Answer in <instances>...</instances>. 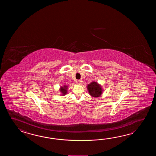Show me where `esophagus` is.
<instances>
[{"label":"esophagus","mask_w":156,"mask_h":156,"mask_svg":"<svg viewBox=\"0 0 156 156\" xmlns=\"http://www.w3.org/2000/svg\"><path fill=\"white\" fill-rule=\"evenodd\" d=\"M81 80H77L76 81V83H79V84H80L81 83Z\"/></svg>","instance_id":"1"}]
</instances>
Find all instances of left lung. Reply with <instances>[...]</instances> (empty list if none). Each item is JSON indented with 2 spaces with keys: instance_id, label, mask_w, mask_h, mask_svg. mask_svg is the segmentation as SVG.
<instances>
[{
  "instance_id": "left-lung-1",
  "label": "left lung",
  "mask_w": 156,
  "mask_h": 156,
  "mask_svg": "<svg viewBox=\"0 0 156 156\" xmlns=\"http://www.w3.org/2000/svg\"><path fill=\"white\" fill-rule=\"evenodd\" d=\"M87 86L91 96L93 97H99L101 95V87L96 82H92Z\"/></svg>"
}]
</instances>
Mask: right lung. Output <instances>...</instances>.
Wrapping results in <instances>:
<instances>
[{"label": "right lung", "instance_id": "1", "mask_svg": "<svg viewBox=\"0 0 156 156\" xmlns=\"http://www.w3.org/2000/svg\"><path fill=\"white\" fill-rule=\"evenodd\" d=\"M67 86H65L63 87H61L60 91H61V93H62L63 95H66L67 93Z\"/></svg>", "mask_w": 156, "mask_h": 156}]
</instances>
